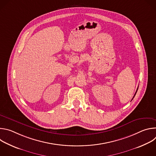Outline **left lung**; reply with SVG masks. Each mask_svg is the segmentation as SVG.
<instances>
[{
    "label": "left lung",
    "instance_id": "left-lung-1",
    "mask_svg": "<svg viewBox=\"0 0 156 156\" xmlns=\"http://www.w3.org/2000/svg\"><path fill=\"white\" fill-rule=\"evenodd\" d=\"M137 91H138V89H137V90H136V93H135V94H136V92H137ZM135 96H133V98H134V97H135Z\"/></svg>",
    "mask_w": 156,
    "mask_h": 156
}]
</instances>
